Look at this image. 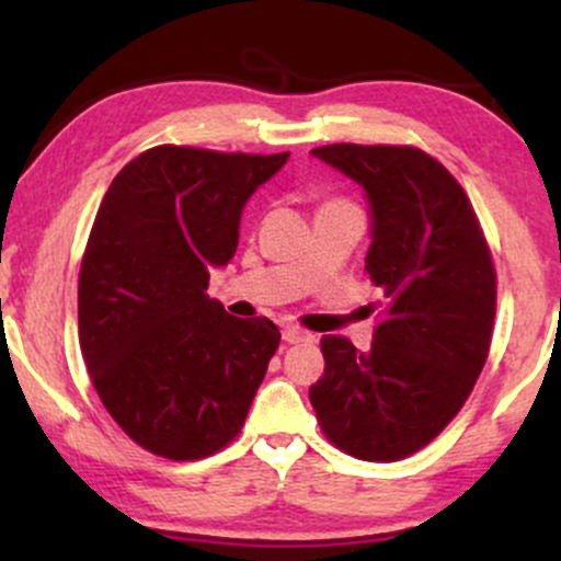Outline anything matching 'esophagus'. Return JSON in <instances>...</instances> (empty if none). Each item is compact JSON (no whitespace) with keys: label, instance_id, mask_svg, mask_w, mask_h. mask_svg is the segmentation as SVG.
<instances>
[{"label":"esophagus","instance_id":"obj_1","mask_svg":"<svg viewBox=\"0 0 561 561\" xmlns=\"http://www.w3.org/2000/svg\"><path fill=\"white\" fill-rule=\"evenodd\" d=\"M282 340H285V343H306V340H311V334H308L306 330H300V327H285V330H282Z\"/></svg>","mask_w":561,"mask_h":561}]
</instances>
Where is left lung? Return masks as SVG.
<instances>
[{"label":"left lung","instance_id":"left-lung-1","mask_svg":"<svg viewBox=\"0 0 561 561\" xmlns=\"http://www.w3.org/2000/svg\"><path fill=\"white\" fill-rule=\"evenodd\" d=\"M364 190L366 272L388 298L375 343L358 353L324 334V375L311 385L321 430L364 461L427 446L478 382L491 347L495 272L472 205L416 147L327 145L311 150Z\"/></svg>","mask_w":561,"mask_h":561}]
</instances>
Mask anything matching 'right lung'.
Here are the masks:
<instances>
[{"label":"right lung","mask_w":561,"mask_h":561,"mask_svg":"<svg viewBox=\"0 0 561 561\" xmlns=\"http://www.w3.org/2000/svg\"><path fill=\"white\" fill-rule=\"evenodd\" d=\"M287 158L160 145L124 165L96 210L81 353L113 420L152 454L203 459L242 430L282 334L205 289L234 255L244 203Z\"/></svg>","instance_id":"1"}]
</instances>
